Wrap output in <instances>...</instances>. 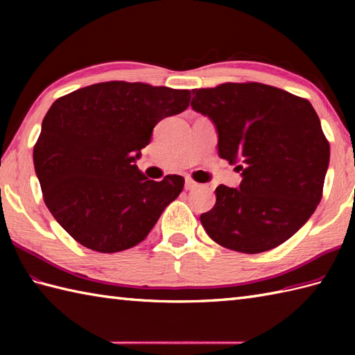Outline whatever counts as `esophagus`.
Returning a JSON list of instances; mask_svg holds the SVG:
<instances>
[{
    "label": "esophagus",
    "instance_id": "obj_1",
    "mask_svg": "<svg viewBox=\"0 0 355 355\" xmlns=\"http://www.w3.org/2000/svg\"><path fill=\"white\" fill-rule=\"evenodd\" d=\"M184 187H186V191H193V189H197V187H198V183H195L193 180H191V178H186Z\"/></svg>",
    "mask_w": 355,
    "mask_h": 355
}]
</instances>
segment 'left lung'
<instances>
[{"mask_svg":"<svg viewBox=\"0 0 355 355\" xmlns=\"http://www.w3.org/2000/svg\"><path fill=\"white\" fill-rule=\"evenodd\" d=\"M192 108L212 120L218 154L243 173L239 189L220 184L200 220L215 243L241 253L281 245L322 200L329 143L313 105L258 82L192 92Z\"/></svg>","mask_w":355,"mask_h":355,"instance_id":"8db88e82","label":"left lung"}]
</instances>
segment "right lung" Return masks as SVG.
<instances>
[{
    "label": "right lung",
    "mask_w": 355,
    "mask_h": 355,
    "mask_svg": "<svg viewBox=\"0 0 355 355\" xmlns=\"http://www.w3.org/2000/svg\"><path fill=\"white\" fill-rule=\"evenodd\" d=\"M189 89L101 82L51 105L33 148L44 201L71 238L101 253L141 243L184 178L148 180L137 168L162 119L189 107Z\"/></svg>",
    "instance_id": "1"
}]
</instances>
